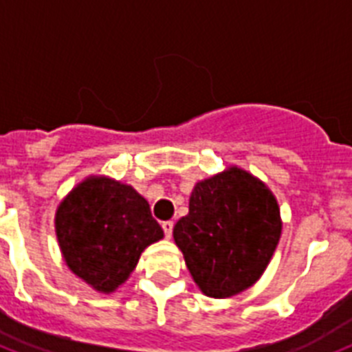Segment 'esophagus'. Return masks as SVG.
<instances>
[{
    "label": "esophagus",
    "mask_w": 352,
    "mask_h": 352,
    "mask_svg": "<svg viewBox=\"0 0 352 352\" xmlns=\"http://www.w3.org/2000/svg\"><path fill=\"white\" fill-rule=\"evenodd\" d=\"M162 228H164L165 237H167V239H170V235H173L174 223L173 221H164V223H162Z\"/></svg>",
    "instance_id": "esophagus-1"
}]
</instances>
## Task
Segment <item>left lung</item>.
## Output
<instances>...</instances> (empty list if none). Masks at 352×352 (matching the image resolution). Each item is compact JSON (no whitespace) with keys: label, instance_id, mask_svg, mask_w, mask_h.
I'll return each mask as SVG.
<instances>
[{"label":"left lung","instance_id":"obj_1","mask_svg":"<svg viewBox=\"0 0 352 352\" xmlns=\"http://www.w3.org/2000/svg\"><path fill=\"white\" fill-rule=\"evenodd\" d=\"M283 232L277 197L237 165L197 182L174 243L197 287L228 298L254 286L272 261Z\"/></svg>","mask_w":352,"mask_h":352}]
</instances>
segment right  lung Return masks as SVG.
<instances>
[{
    "instance_id": "add662e5",
    "label": "right lung",
    "mask_w": 352,
    "mask_h": 352,
    "mask_svg": "<svg viewBox=\"0 0 352 352\" xmlns=\"http://www.w3.org/2000/svg\"><path fill=\"white\" fill-rule=\"evenodd\" d=\"M55 234L66 266L106 295L126 283L147 246L164 239L147 199L107 176H88L66 194Z\"/></svg>"
}]
</instances>
